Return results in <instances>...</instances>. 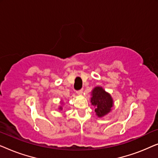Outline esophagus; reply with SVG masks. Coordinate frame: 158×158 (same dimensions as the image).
<instances>
[{
	"label": "esophagus",
	"mask_w": 158,
	"mask_h": 158,
	"mask_svg": "<svg viewBox=\"0 0 158 158\" xmlns=\"http://www.w3.org/2000/svg\"><path fill=\"white\" fill-rule=\"evenodd\" d=\"M76 93H77V94H78V95H81L82 94H83V89H81V90H77Z\"/></svg>",
	"instance_id": "1"
}]
</instances>
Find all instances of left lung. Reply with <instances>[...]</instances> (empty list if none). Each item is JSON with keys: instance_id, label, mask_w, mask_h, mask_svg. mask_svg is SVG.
<instances>
[{"instance_id": "left-lung-1", "label": "left lung", "mask_w": 158, "mask_h": 158, "mask_svg": "<svg viewBox=\"0 0 158 158\" xmlns=\"http://www.w3.org/2000/svg\"><path fill=\"white\" fill-rule=\"evenodd\" d=\"M91 103L95 106V112L98 117L107 114L113 106L111 96L101 87H96L93 90Z\"/></svg>"}]
</instances>
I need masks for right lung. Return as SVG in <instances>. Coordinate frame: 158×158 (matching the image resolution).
I'll return each instance as SVG.
<instances>
[{"label": "right lung", "instance_id": "1", "mask_svg": "<svg viewBox=\"0 0 158 158\" xmlns=\"http://www.w3.org/2000/svg\"><path fill=\"white\" fill-rule=\"evenodd\" d=\"M60 109H62V107H60Z\"/></svg>", "mask_w": 158, "mask_h": 158}]
</instances>
